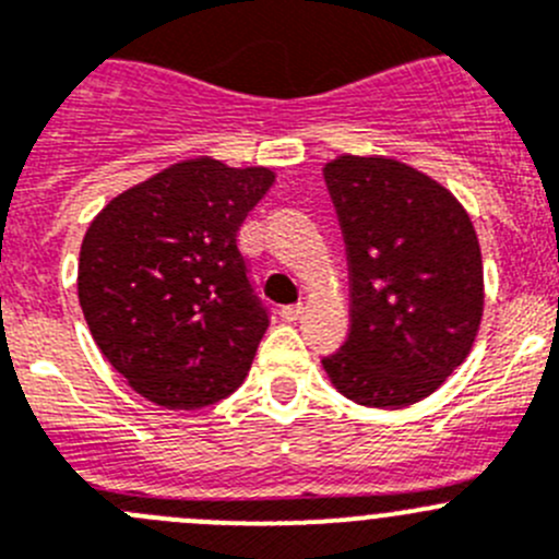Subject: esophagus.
<instances>
[{
    "label": "esophagus",
    "mask_w": 559,
    "mask_h": 559,
    "mask_svg": "<svg viewBox=\"0 0 559 559\" xmlns=\"http://www.w3.org/2000/svg\"><path fill=\"white\" fill-rule=\"evenodd\" d=\"M301 312H305V307H301V305H288V307H283V310H280V316H283V321L296 323L301 318Z\"/></svg>",
    "instance_id": "esophagus-1"
}]
</instances>
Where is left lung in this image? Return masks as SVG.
I'll use <instances>...</instances> for the list:
<instances>
[{
    "label": "left lung",
    "mask_w": 559,
    "mask_h": 559,
    "mask_svg": "<svg viewBox=\"0 0 559 559\" xmlns=\"http://www.w3.org/2000/svg\"><path fill=\"white\" fill-rule=\"evenodd\" d=\"M348 254L350 329L323 370L340 395L403 408L448 381L483 318V258L464 205L386 156L323 167Z\"/></svg>",
    "instance_id": "8db88e82"
}]
</instances>
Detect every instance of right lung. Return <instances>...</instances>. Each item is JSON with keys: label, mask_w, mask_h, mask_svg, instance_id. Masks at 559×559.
I'll return each mask as SVG.
<instances>
[{"label": "right lung", "mask_w": 559, "mask_h": 559, "mask_svg": "<svg viewBox=\"0 0 559 559\" xmlns=\"http://www.w3.org/2000/svg\"><path fill=\"white\" fill-rule=\"evenodd\" d=\"M271 183L269 167L189 158L90 222L76 280L84 321L111 368L156 406H211L247 379L269 312L236 238Z\"/></svg>", "instance_id": "right-lung-1"}]
</instances>
